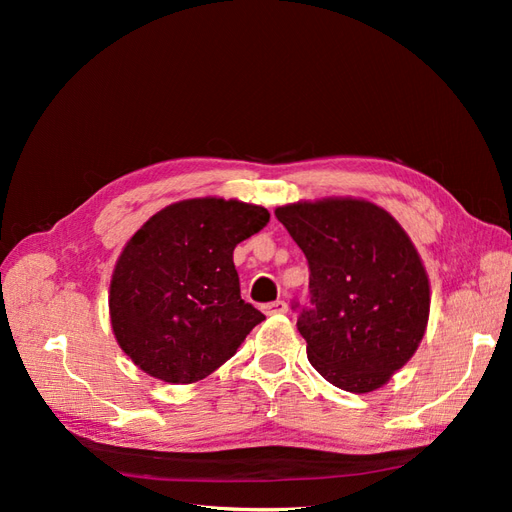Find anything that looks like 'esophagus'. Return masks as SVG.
I'll return each instance as SVG.
<instances>
[{
    "mask_svg": "<svg viewBox=\"0 0 512 512\" xmlns=\"http://www.w3.org/2000/svg\"><path fill=\"white\" fill-rule=\"evenodd\" d=\"M262 312H265L267 316L286 314V312H288V303H286V301H273V303H267V305H262Z\"/></svg>",
    "mask_w": 512,
    "mask_h": 512,
    "instance_id": "esophagus-1",
    "label": "esophagus"
}]
</instances>
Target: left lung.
<instances>
[{"instance_id":"left-lung-1","label":"left lung","mask_w":512,"mask_h":512,"mask_svg":"<svg viewBox=\"0 0 512 512\" xmlns=\"http://www.w3.org/2000/svg\"><path fill=\"white\" fill-rule=\"evenodd\" d=\"M309 265V307L297 327L318 374L369 393L404 367L425 335L429 280L393 215L356 198L275 209Z\"/></svg>"}]
</instances>
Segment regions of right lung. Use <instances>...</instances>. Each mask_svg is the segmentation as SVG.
<instances>
[{"label": "right lung", "instance_id": "right-lung-1", "mask_svg": "<svg viewBox=\"0 0 512 512\" xmlns=\"http://www.w3.org/2000/svg\"><path fill=\"white\" fill-rule=\"evenodd\" d=\"M267 222L265 207L192 198L153 215L123 247L108 307L121 350L145 374L203 380L265 320L241 299L232 252Z\"/></svg>", "mask_w": 512, "mask_h": 512}]
</instances>
